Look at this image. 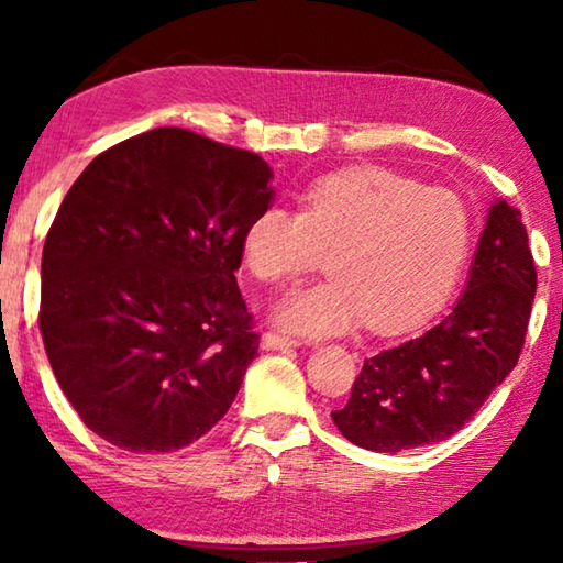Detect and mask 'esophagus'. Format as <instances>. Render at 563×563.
<instances>
[{"instance_id": "34e87169", "label": "esophagus", "mask_w": 563, "mask_h": 563, "mask_svg": "<svg viewBox=\"0 0 563 563\" xmlns=\"http://www.w3.org/2000/svg\"><path fill=\"white\" fill-rule=\"evenodd\" d=\"M263 350H288V347H298L300 342L288 335H280V332H265L261 340Z\"/></svg>"}]
</instances>
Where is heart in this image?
Masks as SVG:
<instances>
[{"mask_svg": "<svg viewBox=\"0 0 563 563\" xmlns=\"http://www.w3.org/2000/svg\"><path fill=\"white\" fill-rule=\"evenodd\" d=\"M470 251V213L460 196L422 188L383 168L318 180L300 213L263 208L245 225L241 258L255 280L283 285L328 253L330 278L292 290L273 318L305 338L345 332L367 318L402 330L452 292Z\"/></svg>", "mask_w": 563, "mask_h": 563, "instance_id": "b5f03b06", "label": "heart"}]
</instances>
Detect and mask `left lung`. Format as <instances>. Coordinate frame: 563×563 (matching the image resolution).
Here are the masks:
<instances>
[{"label":"left lung","instance_id":"obj_1","mask_svg":"<svg viewBox=\"0 0 563 563\" xmlns=\"http://www.w3.org/2000/svg\"><path fill=\"white\" fill-rule=\"evenodd\" d=\"M533 292L519 208L494 201L454 310L365 360L347 405L332 412L342 437L362 450L402 452L460 432L517 365Z\"/></svg>","mask_w":563,"mask_h":563}]
</instances>
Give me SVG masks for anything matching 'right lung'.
Returning <instances> with one entry per match:
<instances>
[{
	"label": "right lung",
	"mask_w": 563,
	"mask_h": 563,
	"mask_svg": "<svg viewBox=\"0 0 563 563\" xmlns=\"http://www.w3.org/2000/svg\"><path fill=\"white\" fill-rule=\"evenodd\" d=\"M271 178L258 154L164 126L74 180L46 233L40 330L62 393L101 440L176 452L233 405L261 340L235 271Z\"/></svg>",
	"instance_id": "add662e5"
}]
</instances>
